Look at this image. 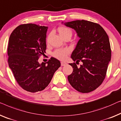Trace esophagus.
<instances>
[{
  "label": "esophagus",
  "mask_w": 121,
  "mask_h": 121,
  "mask_svg": "<svg viewBox=\"0 0 121 121\" xmlns=\"http://www.w3.org/2000/svg\"><path fill=\"white\" fill-rule=\"evenodd\" d=\"M61 66H64L66 65H67V63L65 62H61Z\"/></svg>",
  "instance_id": "1"
}]
</instances>
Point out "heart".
Listing matches in <instances>:
<instances>
[{"mask_svg": "<svg viewBox=\"0 0 121 121\" xmlns=\"http://www.w3.org/2000/svg\"><path fill=\"white\" fill-rule=\"evenodd\" d=\"M59 32L60 35H61L62 38L67 36V35H70L72 36V31L70 28H68L66 27H61L59 28ZM52 35V33H50L48 35L47 37V40L48 42L50 40V37ZM69 50L67 48H64V49H56L55 52H54L53 55L57 59H60V60H64L66 58L68 54H69Z\"/></svg>", "mask_w": 121, "mask_h": 121, "instance_id": "obj_1", "label": "heart"}]
</instances>
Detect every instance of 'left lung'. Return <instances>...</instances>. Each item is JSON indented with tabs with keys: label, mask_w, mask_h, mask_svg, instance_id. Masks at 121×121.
<instances>
[{
	"label": "left lung",
	"mask_w": 121,
	"mask_h": 121,
	"mask_svg": "<svg viewBox=\"0 0 121 121\" xmlns=\"http://www.w3.org/2000/svg\"><path fill=\"white\" fill-rule=\"evenodd\" d=\"M64 24L75 30L79 38L71 57L76 64L82 62L79 67L75 62L69 64L73 72L68 80L77 91L89 93L99 87L106 76L111 57L109 38L98 23L82 20Z\"/></svg>",
	"instance_id": "obj_1"
}]
</instances>
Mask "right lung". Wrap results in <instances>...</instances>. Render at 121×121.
Masks as SVG:
<instances>
[{
	"instance_id": "obj_1",
	"label": "right lung",
	"mask_w": 121,
	"mask_h": 121,
	"mask_svg": "<svg viewBox=\"0 0 121 121\" xmlns=\"http://www.w3.org/2000/svg\"><path fill=\"white\" fill-rule=\"evenodd\" d=\"M48 27L33 23L21 25L10 35L8 48V64L15 79L21 88L35 93L50 83L60 61L51 57L47 62H38L45 52Z\"/></svg>"
}]
</instances>
